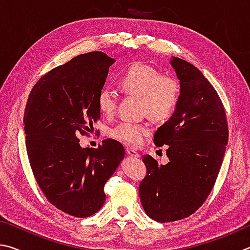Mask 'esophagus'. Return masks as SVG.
Returning a JSON list of instances; mask_svg holds the SVG:
<instances>
[{
    "label": "esophagus",
    "instance_id": "34e87169",
    "mask_svg": "<svg viewBox=\"0 0 250 250\" xmlns=\"http://www.w3.org/2000/svg\"><path fill=\"white\" fill-rule=\"evenodd\" d=\"M126 152H127V155L129 157H133V158H138L139 157L138 152L135 149H133V148H126Z\"/></svg>",
    "mask_w": 250,
    "mask_h": 250
}]
</instances>
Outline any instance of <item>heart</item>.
Here are the masks:
<instances>
[{
    "instance_id": "heart-1",
    "label": "heart",
    "mask_w": 250,
    "mask_h": 250,
    "mask_svg": "<svg viewBox=\"0 0 250 250\" xmlns=\"http://www.w3.org/2000/svg\"><path fill=\"white\" fill-rule=\"evenodd\" d=\"M117 84L124 93L138 96L142 112L156 121L171 116L180 99V85L176 79L146 63L130 64L118 77ZM96 103L103 116L111 117L116 109L115 92L102 87L96 96ZM109 134L117 141L137 146L150 134V127L147 123L122 122L114 126Z\"/></svg>"
}]
</instances>
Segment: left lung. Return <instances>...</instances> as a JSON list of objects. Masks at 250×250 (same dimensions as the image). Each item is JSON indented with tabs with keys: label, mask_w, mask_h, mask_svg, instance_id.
Returning <instances> with one entry per match:
<instances>
[{
	"label": "left lung",
	"mask_w": 250,
	"mask_h": 250,
	"mask_svg": "<svg viewBox=\"0 0 250 250\" xmlns=\"http://www.w3.org/2000/svg\"><path fill=\"white\" fill-rule=\"evenodd\" d=\"M180 99L168 122L156 130L155 145H167V165L143 157L146 177L139 196L148 216L160 223L190 216L211 193L229 142L224 105L200 70L172 57Z\"/></svg>",
	"instance_id": "obj_1"
}]
</instances>
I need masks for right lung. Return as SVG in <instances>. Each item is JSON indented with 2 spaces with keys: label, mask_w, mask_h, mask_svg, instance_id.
<instances>
[{
  "label": "right lung",
  "mask_w": 250,
  "mask_h": 250,
  "mask_svg": "<svg viewBox=\"0 0 250 250\" xmlns=\"http://www.w3.org/2000/svg\"><path fill=\"white\" fill-rule=\"evenodd\" d=\"M114 59L102 51L74 57L39 79L24 113L30 168L46 199L74 217H89L103 207L104 186L124 158V147L105 139L82 148L100 120L96 96Z\"/></svg>",
  "instance_id": "1"
}]
</instances>
